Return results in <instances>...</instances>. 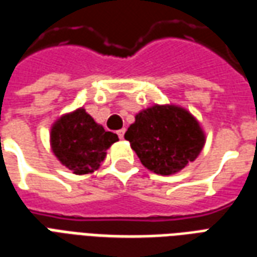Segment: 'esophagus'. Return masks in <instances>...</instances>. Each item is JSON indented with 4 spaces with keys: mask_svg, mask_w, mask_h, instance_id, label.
Returning <instances> with one entry per match:
<instances>
[{
    "mask_svg": "<svg viewBox=\"0 0 257 257\" xmlns=\"http://www.w3.org/2000/svg\"><path fill=\"white\" fill-rule=\"evenodd\" d=\"M117 135H118V138H119V139H123V135H125V129H119V131L117 132Z\"/></svg>",
    "mask_w": 257,
    "mask_h": 257,
    "instance_id": "obj_1",
    "label": "esophagus"
}]
</instances>
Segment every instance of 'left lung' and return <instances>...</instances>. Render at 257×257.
I'll use <instances>...</instances> for the list:
<instances>
[{"label":"left lung","mask_w":257,"mask_h":257,"mask_svg":"<svg viewBox=\"0 0 257 257\" xmlns=\"http://www.w3.org/2000/svg\"><path fill=\"white\" fill-rule=\"evenodd\" d=\"M125 139L149 171L169 176L193 162L205 145L199 122L186 108L154 104L136 114Z\"/></svg>","instance_id":"8db88e82"}]
</instances>
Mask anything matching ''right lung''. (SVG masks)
Instances as JSON below:
<instances>
[{
  "label": "right lung",
  "mask_w": 257,
  "mask_h": 257,
  "mask_svg": "<svg viewBox=\"0 0 257 257\" xmlns=\"http://www.w3.org/2000/svg\"><path fill=\"white\" fill-rule=\"evenodd\" d=\"M117 140V135L104 131L82 107L62 115L51 129L53 154L75 175L96 171Z\"/></svg>",
  "instance_id": "obj_1"
}]
</instances>
